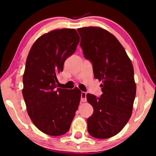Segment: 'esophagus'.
<instances>
[{"label":"esophagus","instance_id":"obj_1","mask_svg":"<svg viewBox=\"0 0 156 156\" xmlns=\"http://www.w3.org/2000/svg\"><path fill=\"white\" fill-rule=\"evenodd\" d=\"M87 94L85 93V92H82L81 93V101L82 102H86L87 101Z\"/></svg>","mask_w":156,"mask_h":156}]
</instances>
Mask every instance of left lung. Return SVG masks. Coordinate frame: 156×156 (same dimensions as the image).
<instances>
[{"label":"left lung","instance_id":"left-lung-1","mask_svg":"<svg viewBox=\"0 0 156 156\" xmlns=\"http://www.w3.org/2000/svg\"><path fill=\"white\" fill-rule=\"evenodd\" d=\"M85 58L93 65L94 78L102 81L100 98L87 94L94 113L87 130L96 138L106 139L119 133L130 119L136 85L133 67L125 49L115 37L98 27L78 29Z\"/></svg>","mask_w":156,"mask_h":156}]
</instances>
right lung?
Wrapping results in <instances>:
<instances>
[{"label": "right lung", "instance_id": "add662e5", "mask_svg": "<svg viewBox=\"0 0 156 156\" xmlns=\"http://www.w3.org/2000/svg\"><path fill=\"white\" fill-rule=\"evenodd\" d=\"M80 36L74 29L53 30L34 42L23 77V96L30 119L39 130L52 136L67 133L80 101L81 91L56 88L58 73L75 52Z\"/></svg>", "mask_w": 156, "mask_h": 156}]
</instances>
